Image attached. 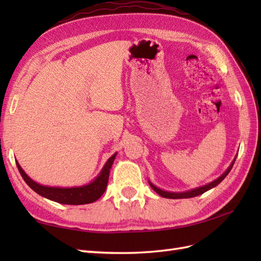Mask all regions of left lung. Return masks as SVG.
<instances>
[{"mask_svg":"<svg viewBox=\"0 0 261 261\" xmlns=\"http://www.w3.org/2000/svg\"><path fill=\"white\" fill-rule=\"evenodd\" d=\"M234 162H236V159L233 160V162H232V164L230 165V167H229L228 169H226L225 173H224L223 175H221L218 179H215L214 181L210 182V184H207V185L202 186V187H198V188H196V190H193V191H190V192H185V193H170V192H165V191L159 190V188H157L156 186L152 185L151 182H149V184H150L151 188H152V190H153L154 192H156L157 194H159L160 196L166 197V198H190V197H194V196H198V195H201V194L205 193L206 191L211 190V188H213V187H215L216 185H219L220 182L222 181L226 176H228V174L230 173V170L232 169V167H233Z\"/></svg>","mask_w":261,"mask_h":261,"instance_id":"1","label":"left lung"}]
</instances>
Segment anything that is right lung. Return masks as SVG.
Returning <instances> with one entry per match:
<instances>
[{"instance_id":"add662e5","label":"right lung","mask_w":261,"mask_h":261,"mask_svg":"<svg viewBox=\"0 0 261 261\" xmlns=\"http://www.w3.org/2000/svg\"><path fill=\"white\" fill-rule=\"evenodd\" d=\"M116 154L114 153L111 157L108 163L105 164L101 174H99L95 180L92 181L91 184L82 187H71V188H62V187H49V186H42L38 182L33 181L29 176H28L21 166L16 163V167H18L22 178L24 179L28 185L32 188L33 191L38 193L39 195L46 197L48 199H51L60 204H69V205H82V204H88L95 202L103 195L107 188L108 181H109V175L110 169L112 167V164L114 162Z\"/></svg>"}]
</instances>
